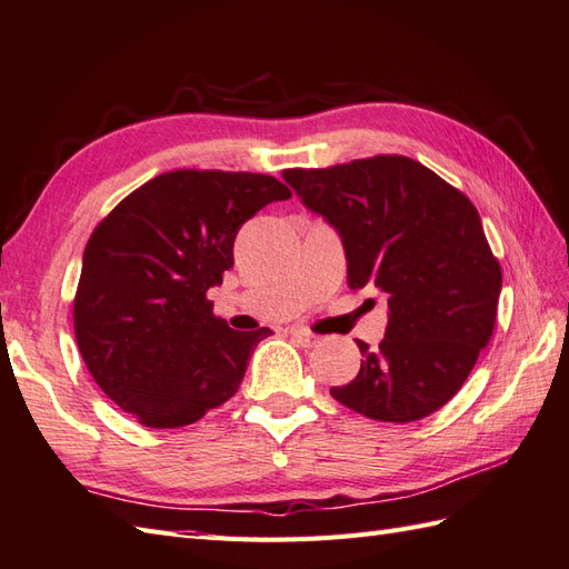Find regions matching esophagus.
Here are the masks:
<instances>
[{"label": "esophagus", "mask_w": 569, "mask_h": 569, "mask_svg": "<svg viewBox=\"0 0 569 569\" xmlns=\"http://www.w3.org/2000/svg\"><path fill=\"white\" fill-rule=\"evenodd\" d=\"M290 337H293L302 348H312L319 343V339L315 337V333L305 331V329H290Z\"/></svg>", "instance_id": "esophagus-1"}]
</instances>
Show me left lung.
I'll return each mask as SVG.
<instances>
[{
	"label": "left lung",
	"mask_w": 569,
	"mask_h": 569,
	"mask_svg": "<svg viewBox=\"0 0 569 569\" xmlns=\"http://www.w3.org/2000/svg\"><path fill=\"white\" fill-rule=\"evenodd\" d=\"M341 236L348 286L387 296L389 322L353 382L331 397L372 420L411 423L457 395L498 315L502 269L469 197L406 156L283 170Z\"/></svg>",
	"instance_id": "1"
}]
</instances>
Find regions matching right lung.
Listing matches in <instances>:
<instances>
[{"mask_svg": "<svg viewBox=\"0 0 569 569\" xmlns=\"http://www.w3.org/2000/svg\"><path fill=\"white\" fill-rule=\"evenodd\" d=\"M290 189L271 174L172 170L124 197L91 232L74 331L98 387L146 428H182L226 403L271 329H230L209 288L244 221Z\"/></svg>", "mask_w": 569, "mask_h": 569, "instance_id": "add662e5", "label": "right lung"}]
</instances>
